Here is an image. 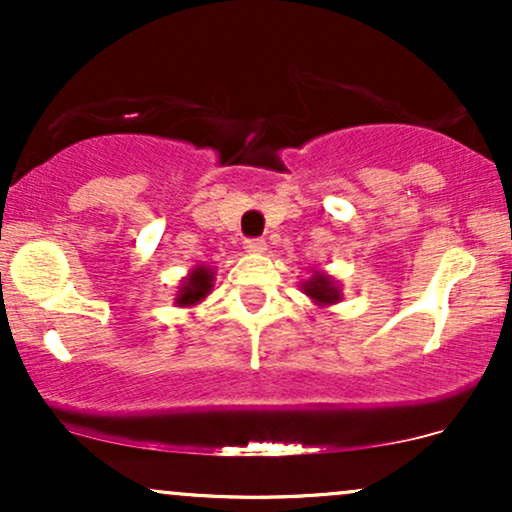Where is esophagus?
<instances>
[{
	"label": "esophagus",
	"instance_id": "34e87169",
	"mask_svg": "<svg viewBox=\"0 0 512 512\" xmlns=\"http://www.w3.org/2000/svg\"><path fill=\"white\" fill-rule=\"evenodd\" d=\"M264 250H267V240H264V238H248V240H245V252H250V255H262Z\"/></svg>",
	"mask_w": 512,
	"mask_h": 512
}]
</instances>
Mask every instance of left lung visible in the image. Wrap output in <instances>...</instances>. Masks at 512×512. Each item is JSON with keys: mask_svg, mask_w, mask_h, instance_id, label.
Returning a JSON list of instances; mask_svg holds the SVG:
<instances>
[{"mask_svg": "<svg viewBox=\"0 0 512 512\" xmlns=\"http://www.w3.org/2000/svg\"><path fill=\"white\" fill-rule=\"evenodd\" d=\"M301 289L305 296L310 298L315 305H320V308H327V305L337 303L339 298H342V291H339V284L332 279L330 274L325 272H313L310 279H305L301 284Z\"/></svg>", "mask_w": 512, "mask_h": 512, "instance_id": "8db88e82", "label": "left lung"}]
</instances>
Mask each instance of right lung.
<instances>
[{"label":"right lung","instance_id":"add662e5","mask_svg":"<svg viewBox=\"0 0 512 512\" xmlns=\"http://www.w3.org/2000/svg\"><path fill=\"white\" fill-rule=\"evenodd\" d=\"M211 286H214V272L204 264L192 269L190 274L182 279V284L178 286V293H175V305L180 308H190V305H197L199 301L211 293Z\"/></svg>","mask_w":512,"mask_h":512}]
</instances>
